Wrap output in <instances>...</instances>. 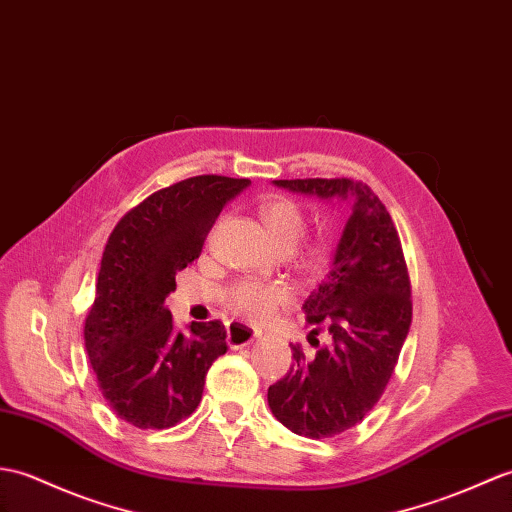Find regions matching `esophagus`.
Here are the masks:
<instances>
[{"instance_id":"1","label":"esophagus","mask_w":512,"mask_h":512,"mask_svg":"<svg viewBox=\"0 0 512 512\" xmlns=\"http://www.w3.org/2000/svg\"><path fill=\"white\" fill-rule=\"evenodd\" d=\"M257 338H259V331L248 327V325L231 323L227 327V342L231 349H242V347H246V344H253Z\"/></svg>"}]
</instances>
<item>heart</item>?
<instances>
[{
    "label": "heart",
    "mask_w": 512,
    "mask_h": 512,
    "mask_svg": "<svg viewBox=\"0 0 512 512\" xmlns=\"http://www.w3.org/2000/svg\"><path fill=\"white\" fill-rule=\"evenodd\" d=\"M261 220L266 224L270 235L281 253H290L307 231V218L303 209L290 198H270L259 209ZM296 266L307 277H320L329 268L334 257V244L329 237L318 235L305 242L294 252ZM290 290L279 283H259V281H237L229 285L222 294V303L233 316L246 320H266L281 307L290 303Z\"/></svg>",
    "instance_id": "1"
}]
</instances>
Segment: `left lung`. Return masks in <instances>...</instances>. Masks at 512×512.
<instances>
[{
    "instance_id": "8db88e82",
    "label": "left lung",
    "mask_w": 512,
    "mask_h": 512,
    "mask_svg": "<svg viewBox=\"0 0 512 512\" xmlns=\"http://www.w3.org/2000/svg\"><path fill=\"white\" fill-rule=\"evenodd\" d=\"M275 185L353 202L327 281L303 303L316 351L292 344V368L268 388V406L288 430L329 438L358 425L395 373L412 323L410 275L395 222L366 183L292 178ZM320 333L327 345L317 342Z\"/></svg>"
}]
</instances>
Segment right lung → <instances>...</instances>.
<instances>
[{
    "label": "right lung",
    "instance_id": "obj_1",
    "mask_svg": "<svg viewBox=\"0 0 512 512\" xmlns=\"http://www.w3.org/2000/svg\"><path fill=\"white\" fill-rule=\"evenodd\" d=\"M248 178L202 174L163 187L115 224L85 318V347L109 408L139 430L192 414L213 360L227 353L220 320L174 331L163 305L176 272L198 259L222 207Z\"/></svg>",
    "mask_w": 512,
    "mask_h": 512
}]
</instances>
